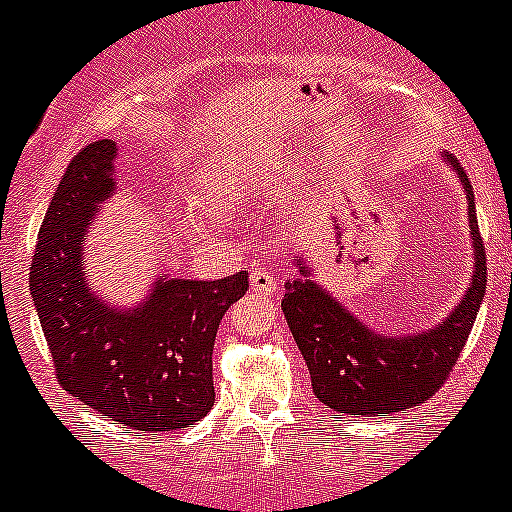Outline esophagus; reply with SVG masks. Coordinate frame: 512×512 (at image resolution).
<instances>
[{
  "instance_id": "1",
  "label": "esophagus",
  "mask_w": 512,
  "mask_h": 512,
  "mask_svg": "<svg viewBox=\"0 0 512 512\" xmlns=\"http://www.w3.org/2000/svg\"><path fill=\"white\" fill-rule=\"evenodd\" d=\"M251 289L259 294H274L276 292V276L269 269L251 271Z\"/></svg>"
}]
</instances>
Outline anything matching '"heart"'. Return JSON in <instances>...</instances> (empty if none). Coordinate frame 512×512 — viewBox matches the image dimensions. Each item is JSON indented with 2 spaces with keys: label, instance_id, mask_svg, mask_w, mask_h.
I'll return each instance as SVG.
<instances>
[{
  "label": "heart",
  "instance_id": "b5f03b06",
  "mask_svg": "<svg viewBox=\"0 0 512 512\" xmlns=\"http://www.w3.org/2000/svg\"><path fill=\"white\" fill-rule=\"evenodd\" d=\"M203 198L205 203L218 205V208H225V205H233L243 195V182L241 172L236 170V164H231L228 159H213V162L205 167L203 172ZM192 228H208V220L205 218H190Z\"/></svg>",
  "mask_w": 512,
  "mask_h": 512
}]
</instances>
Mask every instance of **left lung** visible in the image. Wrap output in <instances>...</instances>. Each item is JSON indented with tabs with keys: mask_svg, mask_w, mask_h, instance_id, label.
Wrapping results in <instances>:
<instances>
[{
	"mask_svg": "<svg viewBox=\"0 0 512 512\" xmlns=\"http://www.w3.org/2000/svg\"><path fill=\"white\" fill-rule=\"evenodd\" d=\"M447 162H452L467 192L475 271L467 294L442 325L396 337L373 332L309 279V269L299 256L294 259L302 276L287 281L281 309L307 360L314 396L340 416L396 414L429 401L444 386L470 337L485 297V243L477 228L470 177L449 154Z\"/></svg>",
	"mask_w": 512,
	"mask_h": 512,
	"instance_id": "obj_1",
	"label": "left lung"
}]
</instances>
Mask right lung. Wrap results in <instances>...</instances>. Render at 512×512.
Listing matches in <instances>:
<instances>
[{
  "mask_svg": "<svg viewBox=\"0 0 512 512\" xmlns=\"http://www.w3.org/2000/svg\"><path fill=\"white\" fill-rule=\"evenodd\" d=\"M114 159V139H98L70 159L37 233L32 302L70 396L139 434L185 429L213 409L215 335L225 309L246 294L248 274L159 279L134 309H114L93 294L83 241L114 195Z\"/></svg>",
  "mask_w": 512,
  "mask_h": 512,
  "instance_id": "right-lung-1",
  "label": "right lung"
}]
</instances>
